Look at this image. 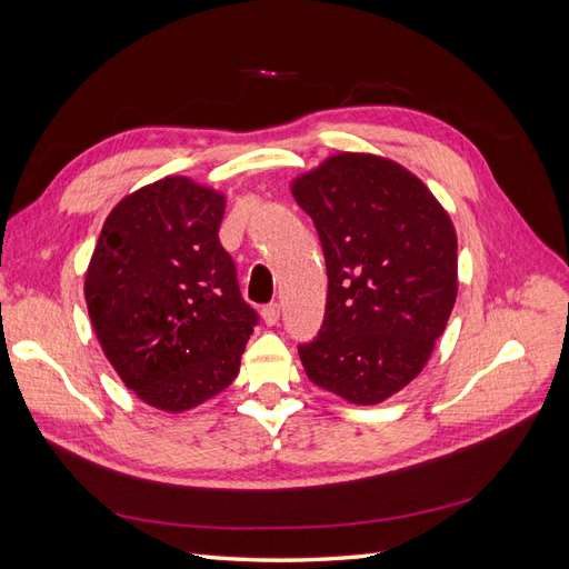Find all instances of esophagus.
<instances>
[{"instance_id": "1", "label": "esophagus", "mask_w": 569, "mask_h": 569, "mask_svg": "<svg viewBox=\"0 0 569 569\" xmlns=\"http://www.w3.org/2000/svg\"><path fill=\"white\" fill-rule=\"evenodd\" d=\"M261 318L266 325H278L280 320V303H268L261 308Z\"/></svg>"}]
</instances>
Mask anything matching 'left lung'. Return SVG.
<instances>
[{
	"mask_svg": "<svg viewBox=\"0 0 569 569\" xmlns=\"http://www.w3.org/2000/svg\"><path fill=\"white\" fill-rule=\"evenodd\" d=\"M291 194L327 266L325 320L299 347L303 370L351 403H382L420 375L453 311V222L422 180L372 153H335Z\"/></svg>",
	"mask_w": 569,
	"mask_h": 569,
	"instance_id": "obj_1",
	"label": "left lung"
}]
</instances>
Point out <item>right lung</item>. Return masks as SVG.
<instances>
[{
	"mask_svg": "<svg viewBox=\"0 0 569 569\" xmlns=\"http://www.w3.org/2000/svg\"><path fill=\"white\" fill-rule=\"evenodd\" d=\"M226 197L170 176L116 203L84 274L94 335L140 399L182 412L228 389L258 322L218 230Z\"/></svg>",
	"mask_w": 569,
	"mask_h": 569,
	"instance_id": "right-lung-1",
	"label": "right lung"
}]
</instances>
